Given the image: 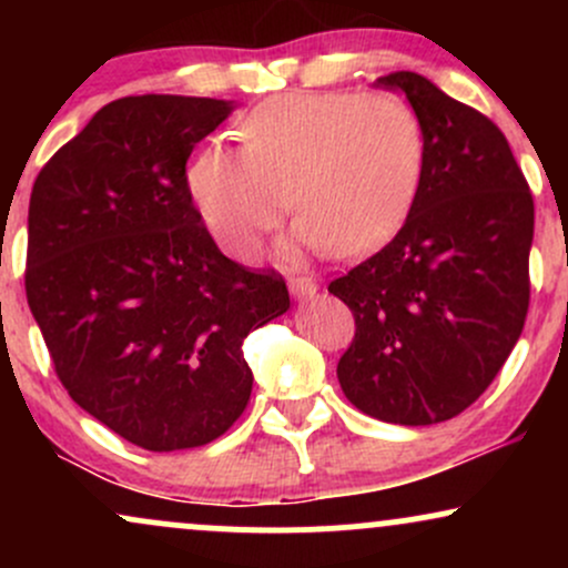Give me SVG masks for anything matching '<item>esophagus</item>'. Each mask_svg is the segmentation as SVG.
Segmentation results:
<instances>
[{
    "mask_svg": "<svg viewBox=\"0 0 568 568\" xmlns=\"http://www.w3.org/2000/svg\"><path fill=\"white\" fill-rule=\"evenodd\" d=\"M288 288L296 298H306V296H315L317 283H315V280H310V277H291Z\"/></svg>",
    "mask_w": 568,
    "mask_h": 568,
    "instance_id": "1",
    "label": "esophagus"
}]
</instances>
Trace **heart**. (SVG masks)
I'll return each instance as SVG.
<instances>
[{
	"instance_id": "1",
	"label": "heart",
	"mask_w": 568,
	"mask_h": 568,
	"mask_svg": "<svg viewBox=\"0 0 568 568\" xmlns=\"http://www.w3.org/2000/svg\"><path fill=\"white\" fill-rule=\"evenodd\" d=\"M243 152L207 146L189 192L219 245L251 258L293 211V251L363 258L408 219L425 175V128L393 93H291L240 125Z\"/></svg>"
}]
</instances>
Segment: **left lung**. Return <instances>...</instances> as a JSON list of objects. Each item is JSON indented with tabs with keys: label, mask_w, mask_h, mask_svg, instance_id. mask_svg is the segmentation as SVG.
Here are the masks:
<instances>
[{
	"label": "left lung",
	"mask_w": 568,
	"mask_h": 568,
	"mask_svg": "<svg viewBox=\"0 0 568 568\" xmlns=\"http://www.w3.org/2000/svg\"><path fill=\"white\" fill-rule=\"evenodd\" d=\"M376 84L419 114L425 175L400 232L331 280L355 317L336 376L374 419L438 425L486 393L524 331L534 200L486 114L414 71Z\"/></svg>",
	"instance_id": "1"
}]
</instances>
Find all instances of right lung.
<instances>
[{"label":"right lung","mask_w":568,"mask_h":568,"mask_svg":"<svg viewBox=\"0 0 568 568\" xmlns=\"http://www.w3.org/2000/svg\"><path fill=\"white\" fill-rule=\"evenodd\" d=\"M232 101L128 95L31 189L26 298L71 400L146 452L205 446L253 387L243 342L291 306L275 270L232 262L186 181Z\"/></svg>","instance_id":"right-lung-1"}]
</instances>
